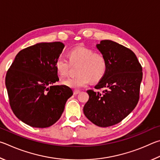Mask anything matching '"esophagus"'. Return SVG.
I'll list each match as a JSON object with an SVG mask.
<instances>
[{
  "instance_id": "1",
  "label": "esophagus",
  "mask_w": 160,
  "mask_h": 160,
  "mask_svg": "<svg viewBox=\"0 0 160 160\" xmlns=\"http://www.w3.org/2000/svg\"><path fill=\"white\" fill-rule=\"evenodd\" d=\"M80 93V91H78V90H74V95H77V94H78Z\"/></svg>"
}]
</instances>
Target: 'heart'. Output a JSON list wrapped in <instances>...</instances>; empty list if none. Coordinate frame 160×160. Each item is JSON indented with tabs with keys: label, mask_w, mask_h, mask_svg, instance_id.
Here are the masks:
<instances>
[{
	"label": "heart",
	"mask_w": 160,
	"mask_h": 160,
	"mask_svg": "<svg viewBox=\"0 0 160 160\" xmlns=\"http://www.w3.org/2000/svg\"><path fill=\"white\" fill-rule=\"evenodd\" d=\"M69 58L71 63H80L76 77L63 81V83L72 88H80L87 85L90 80L97 82L104 77L107 69V61L102 55L95 53L92 49L77 47L70 50ZM69 62L63 56H59L55 61V68L58 74L65 76L68 74Z\"/></svg>",
	"instance_id": "obj_1"
}]
</instances>
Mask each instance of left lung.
I'll return each mask as SVG.
<instances>
[{
	"label": "left lung",
	"mask_w": 160,
	"mask_h": 160,
	"mask_svg": "<svg viewBox=\"0 0 160 160\" xmlns=\"http://www.w3.org/2000/svg\"><path fill=\"white\" fill-rule=\"evenodd\" d=\"M96 48L107 61L104 77L95 86L103 91H87L89 99L83 113L94 124L108 127L122 121L136 108L142 69L135 53L121 44L102 40Z\"/></svg>",
	"instance_id": "obj_1"
}]
</instances>
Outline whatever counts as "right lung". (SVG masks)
Instances as JSON below:
<instances>
[{"mask_svg":"<svg viewBox=\"0 0 160 160\" xmlns=\"http://www.w3.org/2000/svg\"><path fill=\"white\" fill-rule=\"evenodd\" d=\"M64 48L62 42L36 43L19 51L5 77L10 107L22 122L35 128L49 127L60 118L73 95L59 81L55 61Z\"/></svg>","mask_w":160,"mask_h":160,"instance_id":"1","label":"right lung"}]
</instances>
